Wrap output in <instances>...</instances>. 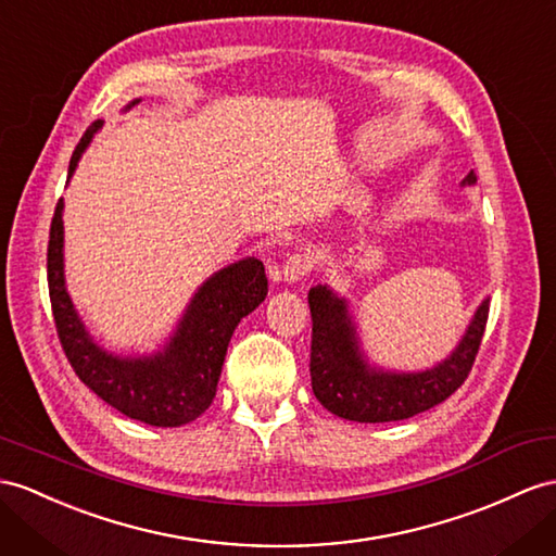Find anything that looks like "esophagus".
<instances>
[{"instance_id":"obj_1","label":"esophagus","mask_w":556,"mask_h":556,"mask_svg":"<svg viewBox=\"0 0 556 556\" xmlns=\"http://www.w3.org/2000/svg\"><path fill=\"white\" fill-rule=\"evenodd\" d=\"M309 269H312V258H309V255H305V253H293L291 258H289L287 263H283L281 277H283V281L293 283V281L305 279V277L309 275Z\"/></svg>"}]
</instances>
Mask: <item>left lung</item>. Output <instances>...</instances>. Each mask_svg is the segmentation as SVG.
I'll list each match as a JSON object with an SVG mask.
<instances>
[{
	"label": "left lung",
	"mask_w": 556,
	"mask_h": 556,
	"mask_svg": "<svg viewBox=\"0 0 556 556\" xmlns=\"http://www.w3.org/2000/svg\"><path fill=\"white\" fill-rule=\"evenodd\" d=\"M475 182V170H469L463 185ZM307 303L312 312V392L333 416L354 422L404 420L448 400L472 371L489 319L486 298L458 348L444 362L427 371L396 374L374 368L364 359L345 298L317 283L309 289Z\"/></svg>",
	"instance_id": "1"
}]
</instances>
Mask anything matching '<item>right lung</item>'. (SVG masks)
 Wrapping results in <instances>:
<instances>
[{"label": "right lung", "mask_w": 556, "mask_h": 556, "mask_svg": "<svg viewBox=\"0 0 556 556\" xmlns=\"http://www.w3.org/2000/svg\"><path fill=\"white\" fill-rule=\"evenodd\" d=\"M136 103L140 98L126 110ZM101 126L103 119H98L81 136L70 160L67 178H73L81 152ZM47 275L55 331L79 380L126 418L154 427H180L204 414L216 396L225 352L237 324L267 295L263 263L258 258L237 261L197 289L164 350L146 357L112 354L91 338L65 289L63 199L55 204L51 220Z\"/></svg>", "instance_id": "add662e5"}]
</instances>
